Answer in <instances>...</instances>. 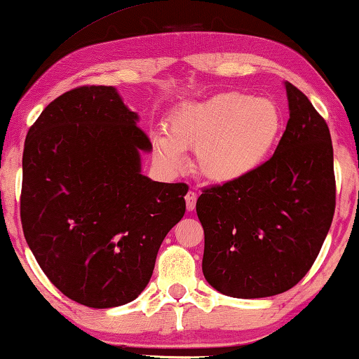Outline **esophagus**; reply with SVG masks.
<instances>
[{
	"label": "esophagus",
	"instance_id": "34e87169",
	"mask_svg": "<svg viewBox=\"0 0 359 359\" xmlns=\"http://www.w3.org/2000/svg\"><path fill=\"white\" fill-rule=\"evenodd\" d=\"M186 199V208H188V210H193L196 208V201H198V194L194 193V191H188L184 196Z\"/></svg>",
	"mask_w": 359,
	"mask_h": 359
}]
</instances>
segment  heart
<instances>
[{"label":"heart","instance_id":"1","mask_svg":"<svg viewBox=\"0 0 359 359\" xmlns=\"http://www.w3.org/2000/svg\"><path fill=\"white\" fill-rule=\"evenodd\" d=\"M283 112L269 97L225 91L176 109L168 121L170 135H155L156 155L180 170L184 149H196V165L215 183L238 181L259 168L283 130Z\"/></svg>","mask_w":359,"mask_h":359}]
</instances>
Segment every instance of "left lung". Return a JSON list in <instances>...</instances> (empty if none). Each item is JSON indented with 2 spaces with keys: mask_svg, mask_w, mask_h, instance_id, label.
Listing matches in <instances>:
<instances>
[{
  "mask_svg": "<svg viewBox=\"0 0 359 359\" xmlns=\"http://www.w3.org/2000/svg\"><path fill=\"white\" fill-rule=\"evenodd\" d=\"M289 121L269 160L238 181L204 188V278L230 297L296 286L312 268L335 212L330 130L309 97L286 83Z\"/></svg>",
  "mask_w": 359,
  "mask_h": 359,
  "instance_id": "1",
  "label": "left lung"
}]
</instances>
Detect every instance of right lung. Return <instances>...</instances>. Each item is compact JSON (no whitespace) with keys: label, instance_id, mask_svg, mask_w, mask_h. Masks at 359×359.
Here are the masks:
<instances>
[{"label":"right lung","instance_id":"1","mask_svg":"<svg viewBox=\"0 0 359 359\" xmlns=\"http://www.w3.org/2000/svg\"><path fill=\"white\" fill-rule=\"evenodd\" d=\"M137 119L116 88L80 86L42 111L24 144V237L53 286L88 307L134 301L186 210L188 184L140 173L151 144Z\"/></svg>","mask_w":359,"mask_h":359}]
</instances>
